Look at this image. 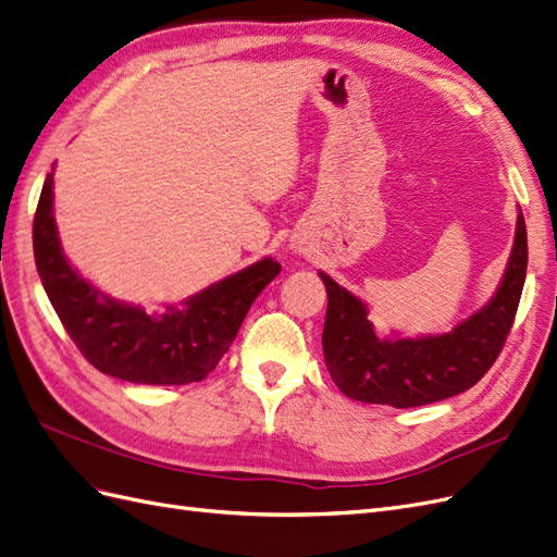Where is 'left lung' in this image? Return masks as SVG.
I'll list each match as a JSON object with an SVG mask.
<instances>
[{
  "label": "left lung",
  "mask_w": 557,
  "mask_h": 557,
  "mask_svg": "<svg viewBox=\"0 0 557 557\" xmlns=\"http://www.w3.org/2000/svg\"><path fill=\"white\" fill-rule=\"evenodd\" d=\"M528 274V230L518 213L513 250L497 293L453 332L420 339L381 336L367 320V307L325 272L327 290L323 352L332 381L358 401L395 409L423 407L476 385L497 360L511 332Z\"/></svg>",
  "instance_id": "1"
}]
</instances>
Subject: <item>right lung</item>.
<instances>
[{
  "instance_id": "1",
  "label": "right lung",
  "mask_w": 557,
  "mask_h": 557,
  "mask_svg": "<svg viewBox=\"0 0 557 557\" xmlns=\"http://www.w3.org/2000/svg\"><path fill=\"white\" fill-rule=\"evenodd\" d=\"M37 272L66 334L102 374L129 383L185 385L201 381L232 346L256 297L281 264L264 258L150 315L99 293L66 262L53 218V172L44 181L32 227Z\"/></svg>"
}]
</instances>
